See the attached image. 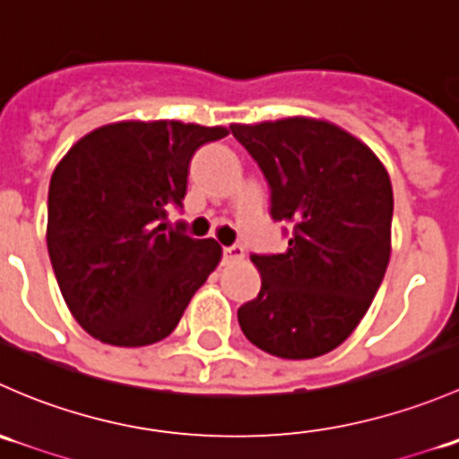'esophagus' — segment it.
I'll list each match as a JSON object with an SVG mask.
<instances>
[{
    "label": "esophagus",
    "mask_w": 459,
    "mask_h": 459,
    "mask_svg": "<svg viewBox=\"0 0 459 459\" xmlns=\"http://www.w3.org/2000/svg\"><path fill=\"white\" fill-rule=\"evenodd\" d=\"M244 257V248L242 247H226L224 248V259L226 262H235V259Z\"/></svg>",
    "instance_id": "34e87169"
}]
</instances>
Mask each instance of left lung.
I'll use <instances>...</instances> for the list:
<instances>
[{"label":"left lung","instance_id":"1","mask_svg":"<svg viewBox=\"0 0 459 459\" xmlns=\"http://www.w3.org/2000/svg\"><path fill=\"white\" fill-rule=\"evenodd\" d=\"M271 186L289 248L251 255L262 289L239 307L244 335L281 359L337 349L367 316L391 257L393 188L377 155L316 117L230 124Z\"/></svg>","mask_w":459,"mask_h":459}]
</instances>
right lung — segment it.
Returning a JSON list of instances; mask_svg holds the SVG:
<instances>
[{
    "mask_svg": "<svg viewBox=\"0 0 459 459\" xmlns=\"http://www.w3.org/2000/svg\"><path fill=\"white\" fill-rule=\"evenodd\" d=\"M224 126L175 119L95 128L62 157L48 188L50 264L68 311L110 346L164 340L221 259L212 238L166 229L188 164Z\"/></svg>",
    "mask_w": 459,
    "mask_h": 459,
    "instance_id": "right-lung-1",
    "label": "right lung"
}]
</instances>
